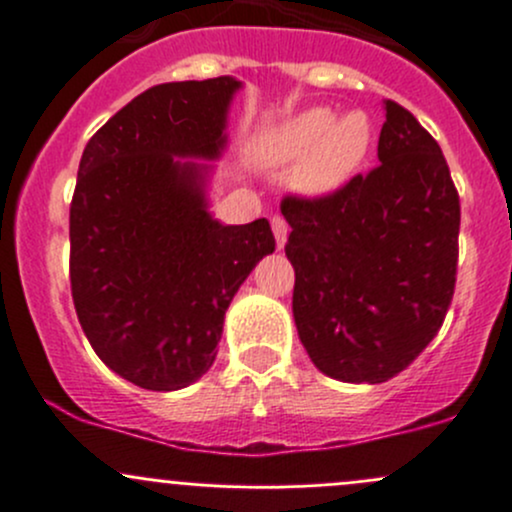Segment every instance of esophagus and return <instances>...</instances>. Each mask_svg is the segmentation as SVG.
<instances>
[{"mask_svg":"<svg viewBox=\"0 0 512 512\" xmlns=\"http://www.w3.org/2000/svg\"><path fill=\"white\" fill-rule=\"evenodd\" d=\"M270 223H272V232H275L277 247H285L287 235H289V225H287V220L282 218V215H272Z\"/></svg>","mask_w":512,"mask_h":512,"instance_id":"obj_1","label":"esophagus"}]
</instances>
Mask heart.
<instances>
[{
	"mask_svg": "<svg viewBox=\"0 0 512 512\" xmlns=\"http://www.w3.org/2000/svg\"><path fill=\"white\" fill-rule=\"evenodd\" d=\"M374 128L366 113L354 111L337 121L329 108H309L287 121L265 143L270 163H299L297 185L307 193H327L349 180L366 158Z\"/></svg>",
	"mask_w": 512,
	"mask_h": 512,
	"instance_id": "heart-1",
	"label": "heart"
}]
</instances>
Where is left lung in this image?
Listing matches in <instances>:
<instances>
[{
	"label": "left lung",
	"mask_w": 512,
	"mask_h": 512,
	"mask_svg": "<svg viewBox=\"0 0 512 512\" xmlns=\"http://www.w3.org/2000/svg\"><path fill=\"white\" fill-rule=\"evenodd\" d=\"M292 312L319 371L381 384L431 344L456 289L461 200L436 138L386 101L379 163L332 193L285 195Z\"/></svg>",
	"instance_id": "left-lung-1"
}]
</instances>
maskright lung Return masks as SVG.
Returning <instances> with one entry per match:
<instances>
[{
    "mask_svg": "<svg viewBox=\"0 0 512 512\" xmlns=\"http://www.w3.org/2000/svg\"><path fill=\"white\" fill-rule=\"evenodd\" d=\"M240 81L143 91L86 143L69 210L71 297L98 359L131 384L175 391L213 366L232 297L275 250L265 218L220 225L205 210Z\"/></svg>",
    "mask_w": 512,
    "mask_h": 512,
    "instance_id": "1",
    "label": "right lung"
}]
</instances>
